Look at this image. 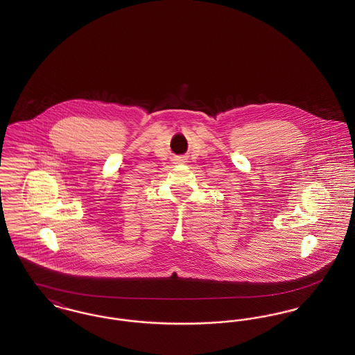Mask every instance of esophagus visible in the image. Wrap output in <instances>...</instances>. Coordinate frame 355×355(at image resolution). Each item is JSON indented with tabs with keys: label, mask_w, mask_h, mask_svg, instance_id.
<instances>
[{
	"label": "esophagus",
	"mask_w": 355,
	"mask_h": 355,
	"mask_svg": "<svg viewBox=\"0 0 355 355\" xmlns=\"http://www.w3.org/2000/svg\"><path fill=\"white\" fill-rule=\"evenodd\" d=\"M177 161H184V157H178V158H175Z\"/></svg>",
	"instance_id": "obj_1"
}]
</instances>
